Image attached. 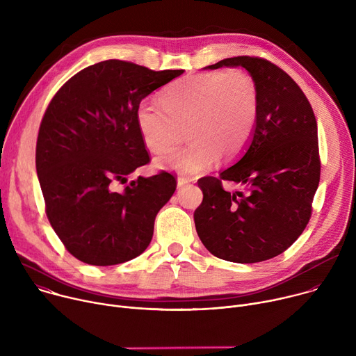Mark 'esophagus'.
Here are the masks:
<instances>
[{"mask_svg":"<svg viewBox=\"0 0 356 356\" xmlns=\"http://www.w3.org/2000/svg\"><path fill=\"white\" fill-rule=\"evenodd\" d=\"M188 183H191V179H188V177L180 176V177L177 179V186H179V187H183V186H186V184H188Z\"/></svg>","mask_w":356,"mask_h":356,"instance_id":"obj_1","label":"esophagus"}]
</instances>
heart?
Wrapping results in <instances>:
<instances>
[{"label":"heart","mask_w":356,"mask_h":356,"mask_svg":"<svg viewBox=\"0 0 356 356\" xmlns=\"http://www.w3.org/2000/svg\"><path fill=\"white\" fill-rule=\"evenodd\" d=\"M161 101L163 107L142 99L136 125L143 143L158 155L170 152L187 131L191 142L163 161L183 175L209 169L218 156L238 158L259 115L258 84L242 69L180 79L162 91Z\"/></svg>","instance_id":"heart-1"}]
</instances>
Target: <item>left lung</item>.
Instances as JSON below:
<instances>
[{
  "label": "left lung",
  "mask_w": 356,
  "mask_h": 356,
  "mask_svg": "<svg viewBox=\"0 0 356 356\" xmlns=\"http://www.w3.org/2000/svg\"><path fill=\"white\" fill-rule=\"evenodd\" d=\"M242 66L259 90V115L245 155L218 177L197 183V234L214 257L257 264L272 259L301 235L313 213L321 161L317 121L306 94L275 63L258 56L224 59L207 69ZM222 181L241 188L227 192Z\"/></svg>",
  "instance_id": "8db88e82"
}]
</instances>
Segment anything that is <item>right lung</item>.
<instances>
[{"mask_svg": "<svg viewBox=\"0 0 356 356\" xmlns=\"http://www.w3.org/2000/svg\"><path fill=\"white\" fill-rule=\"evenodd\" d=\"M184 70L111 59L69 79L50 99L36 140L46 217L69 253L88 265L131 261L147 248L176 177L128 176L150 162L135 111Z\"/></svg>", "mask_w": 356, "mask_h": 356, "instance_id": "add662e5", "label": "right lung"}]
</instances>
